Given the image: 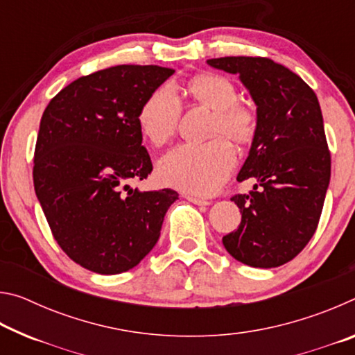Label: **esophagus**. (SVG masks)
<instances>
[{"instance_id":"esophagus-1","label":"esophagus","mask_w":355,"mask_h":355,"mask_svg":"<svg viewBox=\"0 0 355 355\" xmlns=\"http://www.w3.org/2000/svg\"><path fill=\"white\" fill-rule=\"evenodd\" d=\"M184 199L189 200L191 203H196V205H209V202L207 199H202V197H197V196L184 194Z\"/></svg>"}]
</instances>
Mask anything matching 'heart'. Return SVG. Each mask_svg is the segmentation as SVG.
Wrapping results in <instances>:
<instances>
[{
  "instance_id": "obj_1",
  "label": "heart",
  "mask_w": 355,
  "mask_h": 355,
  "mask_svg": "<svg viewBox=\"0 0 355 355\" xmlns=\"http://www.w3.org/2000/svg\"><path fill=\"white\" fill-rule=\"evenodd\" d=\"M188 92L197 103L213 110L211 136L203 144H180L158 163V177L164 184L192 194H211L235 166L236 155L227 136L248 144L257 130V114L238 100L235 84L227 76L207 73L192 78ZM182 103L171 86H159L148 95L137 112L141 133L155 146H163L175 133Z\"/></svg>"
}]
</instances>
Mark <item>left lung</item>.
Instances as JSON below:
<instances>
[{
    "label": "left lung",
    "mask_w": 355,
    "mask_h": 355,
    "mask_svg": "<svg viewBox=\"0 0 355 355\" xmlns=\"http://www.w3.org/2000/svg\"><path fill=\"white\" fill-rule=\"evenodd\" d=\"M208 64L239 75L257 105L255 136L238 173V182L254 177L257 184L232 197L241 224L222 243L248 266H282L315 235L326 199L330 152L320 101L302 78L272 59L227 56Z\"/></svg>",
    "instance_id": "1"
}]
</instances>
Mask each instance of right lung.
<instances>
[{
    "instance_id": "right-lung-1",
    "label": "right lung",
    "mask_w": 355,
    "mask_h": 355,
    "mask_svg": "<svg viewBox=\"0 0 355 355\" xmlns=\"http://www.w3.org/2000/svg\"><path fill=\"white\" fill-rule=\"evenodd\" d=\"M173 71L116 65L81 76L45 107L34 150V189L69 258L97 274L130 271L155 248L173 189L131 183L153 171L137 112Z\"/></svg>"
}]
</instances>
